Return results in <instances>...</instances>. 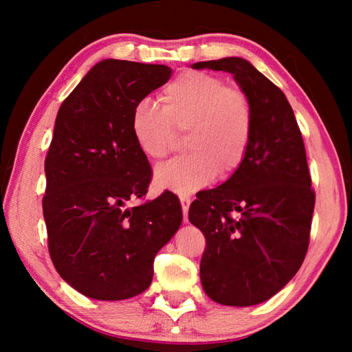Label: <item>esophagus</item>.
<instances>
[{
	"label": "esophagus",
	"mask_w": 352,
	"mask_h": 352,
	"mask_svg": "<svg viewBox=\"0 0 352 352\" xmlns=\"http://www.w3.org/2000/svg\"><path fill=\"white\" fill-rule=\"evenodd\" d=\"M180 204H182V210H183V220L188 223V211H189V205H190V197H180Z\"/></svg>",
	"instance_id": "34e87169"
}]
</instances>
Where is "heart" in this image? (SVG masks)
Returning <instances> with one entry per match:
<instances>
[{
    "label": "heart",
    "mask_w": 352,
    "mask_h": 352,
    "mask_svg": "<svg viewBox=\"0 0 352 352\" xmlns=\"http://www.w3.org/2000/svg\"><path fill=\"white\" fill-rule=\"evenodd\" d=\"M162 107L141 100L130 113V132L146 158L158 162L175 151L186 133L189 153L158 166V188L188 195L214 178L230 177L245 162L254 111L243 88L220 76L184 71L162 91Z\"/></svg>",
    "instance_id": "1"
}]
</instances>
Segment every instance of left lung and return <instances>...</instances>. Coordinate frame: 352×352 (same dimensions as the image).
<instances>
[{
	"instance_id": "1",
	"label": "left lung",
	"mask_w": 352,
	"mask_h": 352,
	"mask_svg": "<svg viewBox=\"0 0 352 352\" xmlns=\"http://www.w3.org/2000/svg\"><path fill=\"white\" fill-rule=\"evenodd\" d=\"M194 68L231 73L253 104L245 162L197 195L188 212L206 241L200 261L206 295L225 306H253L278 294L306 258L315 190L305 142L284 93L252 63L226 57Z\"/></svg>"
}]
</instances>
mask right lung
Wrapping results in <instances>:
<instances>
[{"mask_svg":"<svg viewBox=\"0 0 352 352\" xmlns=\"http://www.w3.org/2000/svg\"><path fill=\"white\" fill-rule=\"evenodd\" d=\"M170 74L164 65L107 58L58 109L45 158L47 250L58 275L94 300L144 292L155 256L180 228V201L169 190L129 206L152 180L130 113Z\"/></svg>","mask_w":352,"mask_h":352,"instance_id":"obj_1","label":"right lung"}]
</instances>
